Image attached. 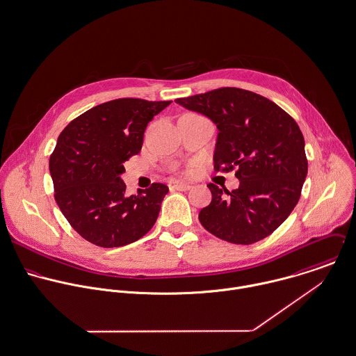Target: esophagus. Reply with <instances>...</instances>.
<instances>
[{"mask_svg": "<svg viewBox=\"0 0 356 356\" xmlns=\"http://www.w3.org/2000/svg\"><path fill=\"white\" fill-rule=\"evenodd\" d=\"M172 190H176V191H188L191 188L190 184L187 183H181V181H175L172 186H170Z\"/></svg>", "mask_w": 356, "mask_h": 356, "instance_id": "1", "label": "esophagus"}]
</instances>
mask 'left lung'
<instances>
[{
	"label": "left lung",
	"mask_w": 356,
	"mask_h": 356,
	"mask_svg": "<svg viewBox=\"0 0 356 356\" xmlns=\"http://www.w3.org/2000/svg\"><path fill=\"white\" fill-rule=\"evenodd\" d=\"M217 127L214 169L236 168L231 193L208 184L212 202L200 212L214 236L250 245L274 232L297 205L308 172L296 121L271 100L239 88H220L175 100Z\"/></svg>",
	"instance_id": "left-lung-1"
}]
</instances>
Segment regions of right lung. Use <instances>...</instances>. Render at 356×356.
Masks as SVG:
<instances>
[{"label": "right lung", "instance_id": "add662e5", "mask_svg": "<svg viewBox=\"0 0 356 356\" xmlns=\"http://www.w3.org/2000/svg\"><path fill=\"white\" fill-rule=\"evenodd\" d=\"M172 102L118 99L72 121L49 159L55 200L72 228L100 248H120L155 224L169 188L154 183L128 197L124 162L140 152L148 122Z\"/></svg>", "mask_w": 356, "mask_h": 356}]
</instances>
